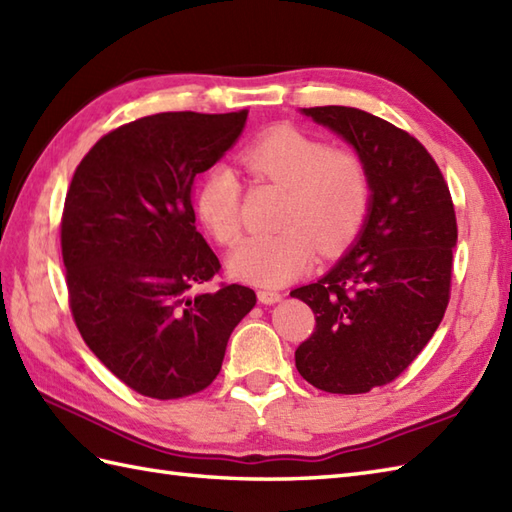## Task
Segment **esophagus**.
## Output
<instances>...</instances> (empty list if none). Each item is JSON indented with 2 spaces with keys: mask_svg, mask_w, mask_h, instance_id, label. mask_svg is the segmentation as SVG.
Masks as SVG:
<instances>
[{
  "mask_svg": "<svg viewBox=\"0 0 512 512\" xmlns=\"http://www.w3.org/2000/svg\"><path fill=\"white\" fill-rule=\"evenodd\" d=\"M258 300L260 304H276L282 300V293L280 291H271V289H260L258 291Z\"/></svg>",
  "mask_w": 512,
  "mask_h": 512,
  "instance_id": "obj_1",
  "label": "esophagus"
}]
</instances>
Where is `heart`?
<instances>
[{
  "mask_svg": "<svg viewBox=\"0 0 512 512\" xmlns=\"http://www.w3.org/2000/svg\"><path fill=\"white\" fill-rule=\"evenodd\" d=\"M256 181L287 190L274 236H252L234 249L230 271L263 287L287 285L313 265L315 249L333 256L346 249L366 223L370 175L361 155L335 149L293 127L260 135L241 153ZM195 212L221 245L241 236V184L225 166H212L195 190Z\"/></svg>",
  "mask_w": 512,
  "mask_h": 512,
  "instance_id": "obj_1",
  "label": "heart"
}]
</instances>
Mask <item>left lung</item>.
<instances>
[{
    "label": "left lung",
    "instance_id": "1",
    "mask_svg": "<svg viewBox=\"0 0 512 512\" xmlns=\"http://www.w3.org/2000/svg\"><path fill=\"white\" fill-rule=\"evenodd\" d=\"M302 113L355 146L372 195L350 252L324 278L291 291L315 313L295 368L317 390L363 394L399 377L442 322L456 210L438 164L414 135L355 107Z\"/></svg>",
    "mask_w": 512,
    "mask_h": 512
}]
</instances>
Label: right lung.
<instances>
[{
	"mask_svg": "<svg viewBox=\"0 0 512 512\" xmlns=\"http://www.w3.org/2000/svg\"><path fill=\"white\" fill-rule=\"evenodd\" d=\"M247 109L168 111L109 131L76 166L61 217L67 295L89 350L142 396L184 399L217 379L256 293L190 291L221 271L197 232L192 184L241 135Z\"/></svg>",
	"mask_w": 512,
	"mask_h": 512,
	"instance_id": "obj_1",
	"label": "right lung"
}]
</instances>
